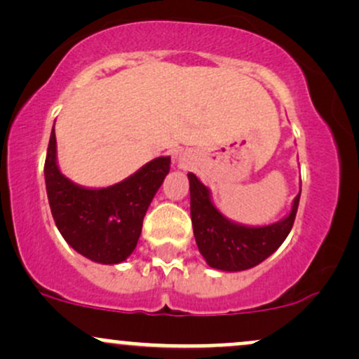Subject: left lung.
Returning a JSON list of instances; mask_svg holds the SVG:
<instances>
[{"label":"left lung","instance_id":"8db88e82","mask_svg":"<svg viewBox=\"0 0 359 359\" xmlns=\"http://www.w3.org/2000/svg\"><path fill=\"white\" fill-rule=\"evenodd\" d=\"M191 217L197 248L209 266L222 271L248 270L266 259L285 241L294 226L300 192L283 219L269 226H246L219 212L211 199V191L189 172Z\"/></svg>","mask_w":359,"mask_h":359}]
</instances>
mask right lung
Segmentation results:
<instances>
[{"label": "right lung", "instance_id": "add662e5", "mask_svg": "<svg viewBox=\"0 0 359 359\" xmlns=\"http://www.w3.org/2000/svg\"><path fill=\"white\" fill-rule=\"evenodd\" d=\"M168 170L170 156H158L109 187L90 189L72 182L57 163L55 130L45 158L48 204L64 240L82 257L118 265L133 253L143 217Z\"/></svg>", "mask_w": 359, "mask_h": 359}]
</instances>
